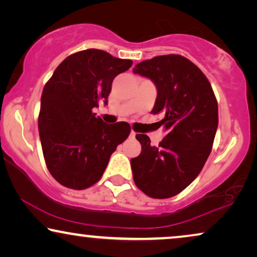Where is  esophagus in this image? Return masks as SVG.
I'll return each instance as SVG.
<instances>
[{
  "label": "esophagus",
  "instance_id": "esophagus-1",
  "mask_svg": "<svg viewBox=\"0 0 257 257\" xmlns=\"http://www.w3.org/2000/svg\"><path fill=\"white\" fill-rule=\"evenodd\" d=\"M136 135H137L136 132L131 131V133H130V138H131V139H135V138H136Z\"/></svg>",
  "mask_w": 257,
  "mask_h": 257
}]
</instances>
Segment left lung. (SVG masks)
<instances>
[{
	"instance_id": "1",
	"label": "left lung",
	"mask_w": 257,
	"mask_h": 257,
	"mask_svg": "<svg viewBox=\"0 0 257 257\" xmlns=\"http://www.w3.org/2000/svg\"><path fill=\"white\" fill-rule=\"evenodd\" d=\"M133 72L156 85L152 112L164 113L166 131L157 147L146 135L136 136L142 153L131 159L133 180L151 198H171L198 177L209 157L219 122L216 98L207 77L184 56H157Z\"/></svg>"
}]
</instances>
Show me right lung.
I'll use <instances>...</instances> for the list:
<instances>
[{"instance_id": "right-lung-1", "label": "right lung", "mask_w": 257, "mask_h": 257, "mask_svg": "<svg viewBox=\"0 0 257 257\" xmlns=\"http://www.w3.org/2000/svg\"><path fill=\"white\" fill-rule=\"evenodd\" d=\"M131 65V59L87 49L66 57L45 84L38 131L48 170L61 185L79 191L96 184L128 137L127 122L106 124L92 110L107 104L114 77Z\"/></svg>"}]
</instances>
